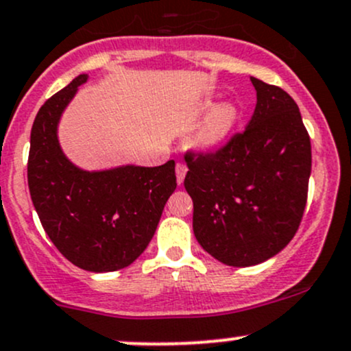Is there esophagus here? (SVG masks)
Wrapping results in <instances>:
<instances>
[{
    "label": "esophagus",
    "mask_w": 351,
    "mask_h": 351,
    "mask_svg": "<svg viewBox=\"0 0 351 351\" xmlns=\"http://www.w3.org/2000/svg\"><path fill=\"white\" fill-rule=\"evenodd\" d=\"M186 171H188L186 165H183V163H178V165H176V182H178L180 185H182L183 180H185Z\"/></svg>",
    "instance_id": "1"
}]
</instances>
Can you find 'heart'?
<instances>
[{
  "instance_id": "obj_1",
  "label": "heart",
  "mask_w": 351,
  "mask_h": 351,
  "mask_svg": "<svg viewBox=\"0 0 351 351\" xmlns=\"http://www.w3.org/2000/svg\"><path fill=\"white\" fill-rule=\"evenodd\" d=\"M239 112L232 104H219L206 114L204 123L197 129L193 136V145L198 149H215V147L222 146L228 138H230L232 131H234L235 124H237Z\"/></svg>"
}]
</instances>
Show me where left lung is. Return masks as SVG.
<instances>
[{"label":"left lung","mask_w":351,"mask_h":351,"mask_svg":"<svg viewBox=\"0 0 351 351\" xmlns=\"http://www.w3.org/2000/svg\"><path fill=\"white\" fill-rule=\"evenodd\" d=\"M257 104L245 131L215 153H186L193 234L220 263L271 259L300 227L311 175V143L294 99L250 77Z\"/></svg>","instance_id":"obj_1"}]
</instances>
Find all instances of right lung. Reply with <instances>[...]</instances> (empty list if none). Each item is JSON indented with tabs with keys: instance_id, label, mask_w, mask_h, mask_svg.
<instances>
[{
	"instance_id": "1",
	"label": "right lung",
	"mask_w": 351,
	"mask_h": 351,
	"mask_svg": "<svg viewBox=\"0 0 351 351\" xmlns=\"http://www.w3.org/2000/svg\"><path fill=\"white\" fill-rule=\"evenodd\" d=\"M87 79L80 73L36 114L29 136L28 188L40 222L62 256L86 271L110 272L134 263L153 239L176 188L175 161L153 168H77L62 151L57 129L62 112Z\"/></svg>"
}]
</instances>
